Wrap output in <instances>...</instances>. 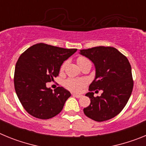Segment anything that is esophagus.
I'll return each mask as SVG.
<instances>
[{"label":"esophagus","instance_id":"esophagus-1","mask_svg":"<svg viewBox=\"0 0 146 146\" xmlns=\"http://www.w3.org/2000/svg\"><path fill=\"white\" fill-rule=\"evenodd\" d=\"M73 96L76 98H80L82 97V95L81 94H73Z\"/></svg>","mask_w":146,"mask_h":146}]
</instances>
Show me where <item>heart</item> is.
Listing matches in <instances>:
<instances>
[{
  "mask_svg": "<svg viewBox=\"0 0 146 146\" xmlns=\"http://www.w3.org/2000/svg\"><path fill=\"white\" fill-rule=\"evenodd\" d=\"M89 61L85 57H79L77 58V63L78 64L84 63V62ZM66 64H64L61 66V70L64 69ZM86 84V81L83 79H72V78H69V79L66 80L64 82V86L66 88L71 90L72 91H80L82 88L84 87Z\"/></svg>",
  "mask_w": 146,
  "mask_h": 146,
  "instance_id": "b5f03b06",
  "label": "heart"
}]
</instances>
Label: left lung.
Returning <instances> with one entry per match:
<instances>
[{
    "label": "left lung",
    "mask_w": 146,
    "mask_h": 146,
    "mask_svg": "<svg viewBox=\"0 0 146 146\" xmlns=\"http://www.w3.org/2000/svg\"><path fill=\"white\" fill-rule=\"evenodd\" d=\"M80 54L91 60L96 69L95 78L89 86L90 92L86 94L91 104L83 109L85 115L98 122L114 118L126 106L133 89L128 59L117 49L104 46L80 50ZM98 90L103 94L94 98L92 91Z\"/></svg>",
    "instance_id": "left-lung-1"
}]
</instances>
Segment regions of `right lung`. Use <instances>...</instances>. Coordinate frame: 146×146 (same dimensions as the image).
<instances>
[{
	"mask_svg": "<svg viewBox=\"0 0 146 146\" xmlns=\"http://www.w3.org/2000/svg\"><path fill=\"white\" fill-rule=\"evenodd\" d=\"M77 51L39 43L27 49L15 66V88L18 99L32 116L49 119L60 113L71 94L63 87L52 90L46 83L54 80L64 61Z\"/></svg>",
	"mask_w": 146,
	"mask_h": 146,
	"instance_id": "obj_1",
	"label": "right lung"
}]
</instances>
